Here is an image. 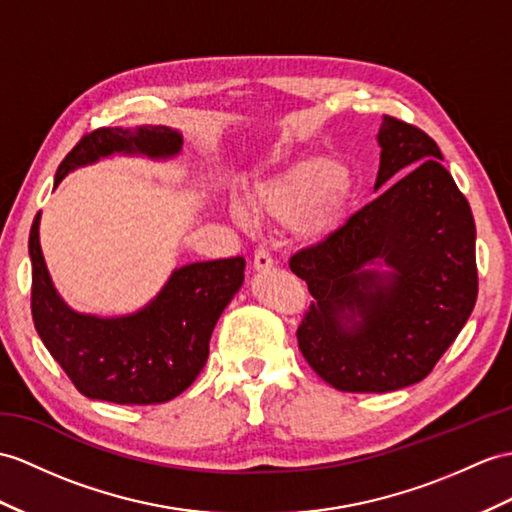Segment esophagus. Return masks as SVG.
I'll use <instances>...</instances> for the list:
<instances>
[{
	"label": "esophagus",
	"mask_w": 512,
	"mask_h": 512,
	"mask_svg": "<svg viewBox=\"0 0 512 512\" xmlns=\"http://www.w3.org/2000/svg\"><path fill=\"white\" fill-rule=\"evenodd\" d=\"M271 265H273L271 254L267 252L265 247H258L256 254H254V269H256V271H265V269H269Z\"/></svg>",
	"instance_id": "1"
}]
</instances>
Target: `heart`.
Instances as JSON below:
<instances>
[{
  "label": "heart",
  "instance_id": "heart-1",
  "mask_svg": "<svg viewBox=\"0 0 512 512\" xmlns=\"http://www.w3.org/2000/svg\"><path fill=\"white\" fill-rule=\"evenodd\" d=\"M352 195V178L332 160H302L280 176L256 186L254 208L260 215L280 221L299 217V232L306 239H319L341 217ZM232 215L247 228L252 217L239 204H232Z\"/></svg>",
  "mask_w": 512,
  "mask_h": 512
}]
</instances>
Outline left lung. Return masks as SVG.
<instances>
[{"mask_svg":"<svg viewBox=\"0 0 512 512\" xmlns=\"http://www.w3.org/2000/svg\"><path fill=\"white\" fill-rule=\"evenodd\" d=\"M378 143L380 195L289 263L313 295L297 328L299 352L347 393L421 382L478 297L476 223L439 145L389 115Z\"/></svg>","mask_w":512,"mask_h":512,"instance_id":"1","label":"left lung"}]
</instances>
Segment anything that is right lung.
<instances>
[{"mask_svg":"<svg viewBox=\"0 0 512 512\" xmlns=\"http://www.w3.org/2000/svg\"><path fill=\"white\" fill-rule=\"evenodd\" d=\"M182 134L167 126L97 128L60 162L54 186L69 171L112 154L171 158ZM41 213L30 230L32 319L41 341L76 389L112 404H162L189 389L204 369L210 334L241 289L245 258L208 260L171 273L145 308L123 317L71 310L54 289L39 243Z\"/></svg>","mask_w":512,"mask_h":512,"instance_id":"add662e5","label":"right lung"}]
</instances>
